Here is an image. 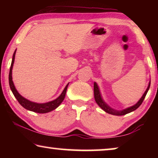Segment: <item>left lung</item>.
<instances>
[{
  "label": "left lung",
  "mask_w": 158,
  "mask_h": 158,
  "mask_svg": "<svg viewBox=\"0 0 158 158\" xmlns=\"http://www.w3.org/2000/svg\"><path fill=\"white\" fill-rule=\"evenodd\" d=\"M94 98H95V101H96V102L97 103V104H98L99 106H100L101 109L103 110V111H106L108 114H112V115H116V116H122V115H125V114H127L130 113V112H131V111H134L135 110L137 109V108H139V106L142 104V103L143 102L144 98H145L147 94H148L149 88H150V83H149L148 88H147L145 92L144 93L143 96H142V98L139 99V101H138V102L136 103L135 105L129 107V108H127V109H125L124 110H122V111H117V110L113 109L112 108L109 106H108L106 103L104 102V101L103 100L102 97H101L100 90H99L98 86V85H97V83H94Z\"/></svg>",
  "instance_id": "1"
}]
</instances>
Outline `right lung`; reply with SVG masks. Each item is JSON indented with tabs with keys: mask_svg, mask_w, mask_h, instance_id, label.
<instances>
[{
	"mask_svg": "<svg viewBox=\"0 0 158 158\" xmlns=\"http://www.w3.org/2000/svg\"><path fill=\"white\" fill-rule=\"evenodd\" d=\"M16 51V49L15 50L14 55H13L12 62H11V64H10V71H9V76H8L10 90H11L13 94L14 95L15 98L17 99V101H19V103H20V104L22 106L24 109L29 110V111L36 112V113H40V114L48 113V112L52 111H53V110H55V109H57V108L61 104V103L64 100V97H65L67 88H68L69 83L65 86V88H64L63 91H62L61 95H60L58 98H57L54 101H49V102L44 103H38L32 102V101H30L29 100H27V98H23V97L22 96H21V95L19 94V92L17 91V90L16 89V88H15L14 86V82L12 81V68L14 63Z\"/></svg>",
	"mask_w": 158,
	"mask_h": 158,
	"instance_id": "add662e5",
	"label": "right lung"
}]
</instances>
